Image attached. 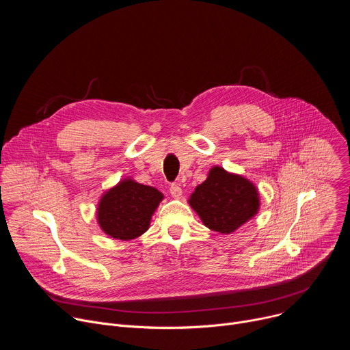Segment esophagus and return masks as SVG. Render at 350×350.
Here are the masks:
<instances>
[{
	"label": "esophagus",
	"instance_id": "esophagus-1",
	"mask_svg": "<svg viewBox=\"0 0 350 350\" xmlns=\"http://www.w3.org/2000/svg\"><path fill=\"white\" fill-rule=\"evenodd\" d=\"M170 195H172L173 198H176V199H180V198L183 196V189H181L178 185L173 184V185L170 187Z\"/></svg>",
	"mask_w": 350,
	"mask_h": 350
}]
</instances>
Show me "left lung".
<instances>
[{
  "label": "left lung",
  "instance_id": "obj_1",
  "mask_svg": "<svg viewBox=\"0 0 350 350\" xmlns=\"http://www.w3.org/2000/svg\"><path fill=\"white\" fill-rule=\"evenodd\" d=\"M188 204L204 226L227 235L258 215L260 196L251 180L213 166L206 180L193 189Z\"/></svg>",
  "mask_w": 350,
  "mask_h": 350
}]
</instances>
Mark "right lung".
I'll return each mask as SVG.
<instances>
[{
    "label": "right lung",
    "mask_w": 350,
    "mask_h": 350,
    "mask_svg": "<svg viewBox=\"0 0 350 350\" xmlns=\"http://www.w3.org/2000/svg\"><path fill=\"white\" fill-rule=\"evenodd\" d=\"M163 198L155 187L124 177L99 198L96 223L111 238L135 239L151 226V219Z\"/></svg>",
    "instance_id": "right-lung-1"
}]
</instances>
